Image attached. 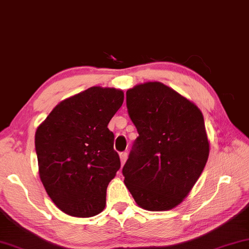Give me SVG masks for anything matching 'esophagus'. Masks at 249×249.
Wrapping results in <instances>:
<instances>
[{
  "label": "esophagus",
  "instance_id": "1",
  "mask_svg": "<svg viewBox=\"0 0 249 249\" xmlns=\"http://www.w3.org/2000/svg\"><path fill=\"white\" fill-rule=\"evenodd\" d=\"M119 158H121V163L123 167V165H124L125 161L127 160V152H122V154L119 155Z\"/></svg>",
  "mask_w": 249,
  "mask_h": 249
}]
</instances>
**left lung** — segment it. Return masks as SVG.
<instances>
[{
    "label": "left lung",
    "mask_w": 249,
    "mask_h": 249,
    "mask_svg": "<svg viewBox=\"0 0 249 249\" xmlns=\"http://www.w3.org/2000/svg\"><path fill=\"white\" fill-rule=\"evenodd\" d=\"M126 106L139 137L123 167L124 183L143 210H173L207 163L204 116L194 102L160 82L128 89Z\"/></svg>",
    "instance_id": "left-lung-1"
}]
</instances>
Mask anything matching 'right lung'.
I'll return each instance as SVG.
<instances>
[{
  "label": "right lung",
  "mask_w": 249,
  "mask_h": 249,
  "mask_svg": "<svg viewBox=\"0 0 249 249\" xmlns=\"http://www.w3.org/2000/svg\"><path fill=\"white\" fill-rule=\"evenodd\" d=\"M123 101L119 89L92 86L59 102L36 130L39 178L71 216L104 211L107 187L121 167L108 124Z\"/></svg>",
  "instance_id": "obj_1"
}]
</instances>
